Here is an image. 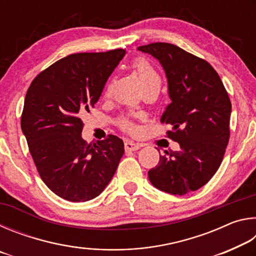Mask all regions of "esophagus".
Here are the masks:
<instances>
[{"mask_svg":"<svg viewBox=\"0 0 256 256\" xmlns=\"http://www.w3.org/2000/svg\"><path fill=\"white\" fill-rule=\"evenodd\" d=\"M140 149V144H136V142L133 141H126L125 142V150L128 151H136Z\"/></svg>","mask_w":256,"mask_h":256,"instance_id":"1","label":"esophagus"}]
</instances>
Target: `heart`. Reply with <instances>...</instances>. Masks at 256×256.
Listing matches in <instances>:
<instances>
[{
  "instance_id": "b5f03b06",
  "label": "heart",
  "mask_w": 256,
  "mask_h": 256,
  "mask_svg": "<svg viewBox=\"0 0 256 256\" xmlns=\"http://www.w3.org/2000/svg\"><path fill=\"white\" fill-rule=\"evenodd\" d=\"M131 68H133V71L136 73V76H138V79H140L141 84L144 86L154 84V82H160V76L158 74L157 70H156L152 64H151L146 58H136V60H133V62L131 63ZM110 90H112V81L107 84L105 96H110ZM118 125L123 130H125V131H128V132H134L136 130V125H134L132 120L128 118H126V116H122V118H118Z\"/></svg>"
}]
</instances>
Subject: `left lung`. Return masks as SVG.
Returning <instances> with one entry per match:
<instances>
[{
	"mask_svg": "<svg viewBox=\"0 0 256 256\" xmlns=\"http://www.w3.org/2000/svg\"><path fill=\"white\" fill-rule=\"evenodd\" d=\"M138 50L157 58L166 72L172 102L160 122L172 125L167 138L180 146L160 156L149 180L160 190L184 196L206 185L220 167L230 136V99L206 60L170 42Z\"/></svg>",
	"mask_w": 256,
	"mask_h": 256,
	"instance_id": "left-lung-1",
	"label": "left lung"
}]
</instances>
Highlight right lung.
<instances>
[{
    "label": "right lung",
    "mask_w": 256,
    "mask_h": 256,
    "mask_svg": "<svg viewBox=\"0 0 256 256\" xmlns=\"http://www.w3.org/2000/svg\"><path fill=\"white\" fill-rule=\"evenodd\" d=\"M122 48L78 53L58 60L32 80L24 98L21 128L42 182L64 200L84 202L110 183L124 154L122 138L82 140L81 116L100 97Z\"/></svg>",
    "instance_id": "1"
}]
</instances>
